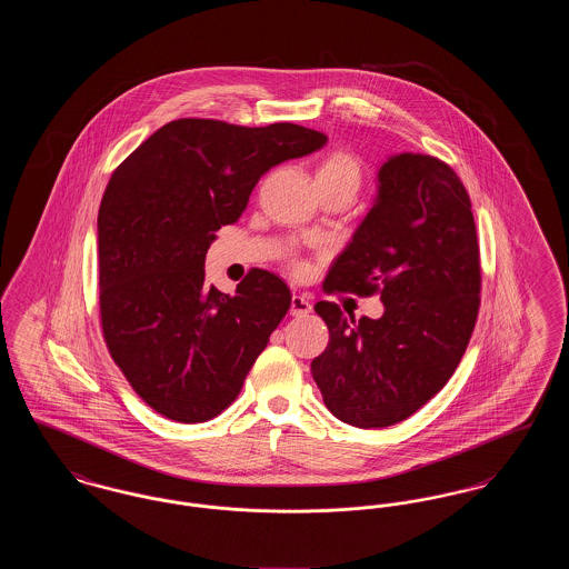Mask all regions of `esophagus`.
Listing matches in <instances>:
<instances>
[{
  "label": "esophagus",
  "instance_id": "1",
  "mask_svg": "<svg viewBox=\"0 0 569 569\" xmlns=\"http://www.w3.org/2000/svg\"><path fill=\"white\" fill-rule=\"evenodd\" d=\"M311 309H313V305L309 302V298L302 297V295H295L292 297V305H290V313L292 316H307V313H311Z\"/></svg>",
  "mask_w": 569,
  "mask_h": 569
}]
</instances>
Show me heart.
<instances>
[{"mask_svg": "<svg viewBox=\"0 0 569 569\" xmlns=\"http://www.w3.org/2000/svg\"><path fill=\"white\" fill-rule=\"evenodd\" d=\"M318 181H346L358 190L360 186V163L353 158L352 153L337 149L330 151L325 160L318 166L316 172Z\"/></svg>", "mask_w": 569, "mask_h": 569, "instance_id": "heart-1", "label": "heart"}]
</instances>
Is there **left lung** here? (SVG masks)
<instances>
[{
	"mask_svg": "<svg viewBox=\"0 0 569 569\" xmlns=\"http://www.w3.org/2000/svg\"><path fill=\"white\" fill-rule=\"evenodd\" d=\"M378 198L326 274L325 292L379 295V320L346 318L320 300L330 341L311 373L332 416L358 429L392 427L446 386L480 309V247L471 200L433 156L381 163Z\"/></svg>",
	"mask_w": 569,
	"mask_h": 569,
	"instance_id": "8db88e82",
	"label": "left lung"
}]
</instances>
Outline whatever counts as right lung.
Here are the masks:
<instances>
[{
	"instance_id": "obj_1",
	"label": "right lung",
	"mask_w": 569,
	"mask_h": 569,
	"mask_svg": "<svg viewBox=\"0 0 569 569\" xmlns=\"http://www.w3.org/2000/svg\"><path fill=\"white\" fill-rule=\"evenodd\" d=\"M326 140L297 123L177 119L114 168L98 213L100 322L114 365L158 413L207 422L239 397L292 295L262 269L234 297L209 288V244L264 172Z\"/></svg>"
}]
</instances>
